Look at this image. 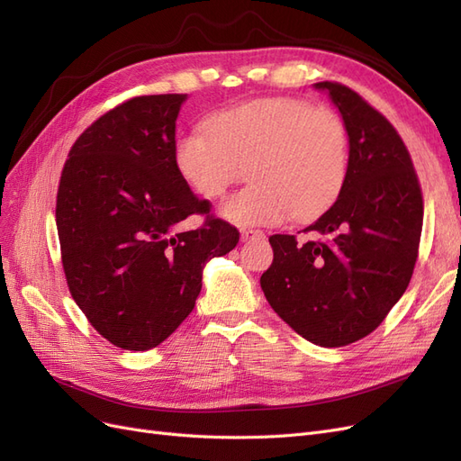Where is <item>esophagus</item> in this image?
Masks as SVG:
<instances>
[{
    "mask_svg": "<svg viewBox=\"0 0 461 461\" xmlns=\"http://www.w3.org/2000/svg\"><path fill=\"white\" fill-rule=\"evenodd\" d=\"M240 236H242L244 242H248V240H254V239H261L263 232H261V230H256V229H242V230H240Z\"/></svg>",
    "mask_w": 461,
    "mask_h": 461,
    "instance_id": "obj_1",
    "label": "esophagus"
}]
</instances>
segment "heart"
<instances>
[{"instance_id":"heart-1","label":"heart","mask_w":461,"mask_h":461,"mask_svg":"<svg viewBox=\"0 0 461 461\" xmlns=\"http://www.w3.org/2000/svg\"><path fill=\"white\" fill-rule=\"evenodd\" d=\"M178 171L205 198L221 196L246 175V188L221 203V215L242 227L276 225L290 213L323 212L344 186L350 136L344 119L296 97H269L213 115L207 132L176 144Z\"/></svg>"}]
</instances>
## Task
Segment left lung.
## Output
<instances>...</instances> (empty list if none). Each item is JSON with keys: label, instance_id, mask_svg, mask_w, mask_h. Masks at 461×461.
Wrapping results in <instances>:
<instances>
[{"label": "left lung", "instance_id": "8db88e82", "mask_svg": "<svg viewBox=\"0 0 461 461\" xmlns=\"http://www.w3.org/2000/svg\"><path fill=\"white\" fill-rule=\"evenodd\" d=\"M339 107L350 136V167L327 212L300 244L273 234L261 290L275 313L317 346L367 337L406 292L420 252L423 196L410 151L384 115L339 82H317Z\"/></svg>", "mask_w": 461, "mask_h": 461}]
</instances>
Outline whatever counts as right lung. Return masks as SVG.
<instances>
[{
  "instance_id": "obj_1",
  "label": "right lung",
  "mask_w": 461,
  "mask_h": 461,
  "mask_svg": "<svg viewBox=\"0 0 461 461\" xmlns=\"http://www.w3.org/2000/svg\"><path fill=\"white\" fill-rule=\"evenodd\" d=\"M186 94L138 95L82 132L65 161L55 221L71 296L122 350L156 348L190 315L205 263L240 232L212 213L176 165V117ZM190 214L194 231L172 227Z\"/></svg>"
}]
</instances>
